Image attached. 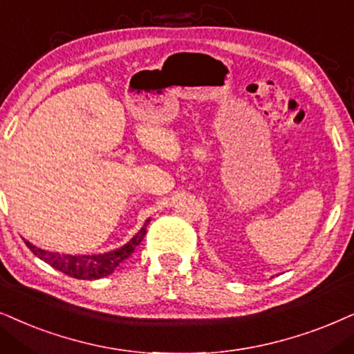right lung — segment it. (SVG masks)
<instances>
[{"mask_svg": "<svg viewBox=\"0 0 354 354\" xmlns=\"http://www.w3.org/2000/svg\"><path fill=\"white\" fill-rule=\"evenodd\" d=\"M149 222L150 218L145 222V225L137 232L136 236L129 240L124 247L100 254H82V257H80V254H75L73 257V254L46 252V250L34 247V245L28 240H24V243L28 245V248L35 254V257H39L42 261H46L47 265L55 268V270L65 272L66 276L77 277V279L93 281L113 274L115 268H118L124 259L131 257L136 247H138V243L144 240Z\"/></svg>", "mask_w": 354, "mask_h": 354, "instance_id": "right-lung-1", "label": "right lung"}]
</instances>
